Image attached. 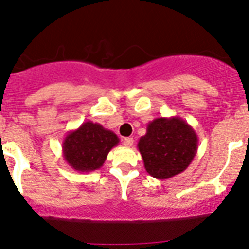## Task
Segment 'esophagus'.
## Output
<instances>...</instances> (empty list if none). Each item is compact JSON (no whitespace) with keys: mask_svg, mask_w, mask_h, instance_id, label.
<instances>
[{"mask_svg":"<svg viewBox=\"0 0 249 249\" xmlns=\"http://www.w3.org/2000/svg\"><path fill=\"white\" fill-rule=\"evenodd\" d=\"M132 143H134V139L132 138H125L124 139V145L126 146V147H131Z\"/></svg>","mask_w":249,"mask_h":249,"instance_id":"34e87169","label":"esophagus"}]
</instances>
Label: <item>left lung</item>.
Returning a JSON list of instances; mask_svg holds the SVG:
<instances>
[{
	"mask_svg": "<svg viewBox=\"0 0 249 249\" xmlns=\"http://www.w3.org/2000/svg\"><path fill=\"white\" fill-rule=\"evenodd\" d=\"M138 148L151 177L168 179L192 163L198 150V135L182 118H157L147 124Z\"/></svg>",
	"mask_w": 249,
	"mask_h": 249,
	"instance_id": "8db88e82",
	"label": "left lung"
}]
</instances>
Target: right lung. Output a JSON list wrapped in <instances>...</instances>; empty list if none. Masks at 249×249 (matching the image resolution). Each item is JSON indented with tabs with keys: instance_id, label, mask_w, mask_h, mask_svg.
Returning <instances> with one entry per match:
<instances>
[{
	"instance_id": "add662e5",
	"label": "right lung",
	"mask_w": 249,
	"mask_h": 249,
	"mask_svg": "<svg viewBox=\"0 0 249 249\" xmlns=\"http://www.w3.org/2000/svg\"><path fill=\"white\" fill-rule=\"evenodd\" d=\"M119 143L111 130L98 123L86 122L78 129L67 132L62 142V156L77 172H93L106 162L109 151Z\"/></svg>"
}]
</instances>
